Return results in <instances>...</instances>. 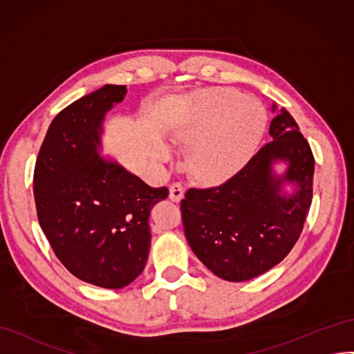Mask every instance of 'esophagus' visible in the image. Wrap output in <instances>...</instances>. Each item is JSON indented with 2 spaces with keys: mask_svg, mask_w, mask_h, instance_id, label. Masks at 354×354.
Segmentation results:
<instances>
[{
  "mask_svg": "<svg viewBox=\"0 0 354 354\" xmlns=\"http://www.w3.org/2000/svg\"><path fill=\"white\" fill-rule=\"evenodd\" d=\"M183 195H185V189L180 183H173L169 186V199L173 201V203H180Z\"/></svg>",
  "mask_w": 354,
  "mask_h": 354,
  "instance_id": "1",
  "label": "esophagus"
}]
</instances>
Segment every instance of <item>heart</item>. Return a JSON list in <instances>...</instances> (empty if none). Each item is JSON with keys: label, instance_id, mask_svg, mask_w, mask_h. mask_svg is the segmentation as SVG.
<instances>
[{"label": "heart", "instance_id": "b5f03b06", "mask_svg": "<svg viewBox=\"0 0 354 354\" xmlns=\"http://www.w3.org/2000/svg\"><path fill=\"white\" fill-rule=\"evenodd\" d=\"M268 114L262 104L232 88L194 93L171 127V138L189 146L186 168L201 185L235 177L263 138Z\"/></svg>", "mask_w": 354, "mask_h": 354}]
</instances>
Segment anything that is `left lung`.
<instances>
[{
  "instance_id": "1",
  "label": "left lung",
  "mask_w": 354,
  "mask_h": 354,
  "mask_svg": "<svg viewBox=\"0 0 354 354\" xmlns=\"http://www.w3.org/2000/svg\"><path fill=\"white\" fill-rule=\"evenodd\" d=\"M270 136L235 177L217 187L189 189L181 199L190 248L226 281L252 280L280 263L311 205L314 158L286 109L271 120Z\"/></svg>"
}]
</instances>
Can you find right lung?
<instances>
[{"mask_svg":"<svg viewBox=\"0 0 354 354\" xmlns=\"http://www.w3.org/2000/svg\"><path fill=\"white\" fill-rule=\"evenodd\" d=\"M127 86L106 84L56 116L38 153L34 199L56 257L79 280L122 289L149 257V216L168 189L150 187L102 155L104 120Z\"/></svg>","mask_w":354,"mask_h":354,"instance_id":"add662e5","label":"right lung"}]
</instances>
